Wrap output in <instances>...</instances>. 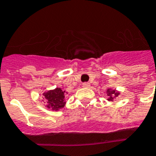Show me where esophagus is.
<instances>
[{
	"mask_svg": "<svg viewBox=\"0 0 156 156\" xmlns=\"http://www.w3.org/2000/svg\"><path fill=\"white\" fill-rule=\"evenodd\" d=\"M83 87H90V83H83Z\"/></svg>",
	"mask_w": 156,
	"mask_h": 156,
	"instance_id": "esophagus-1",
	"label": "esophagus"
}]
</instances>
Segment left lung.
I'll use <instances>...</instances> for the list:
<instances>
[{
    "label": "left lung",
    "mask_w": 156,
    "mask_h": 156,
    "mask_svg": "<svg viewBox=\"0 0 156 156\" xmlns=\"http://www.w3.org/2000/svg\"><path fill=\"white\" fill-rule=\"evenodd\" d=\"M108 95H109V101H112L113 98H116V96H118L119 93L116 92L115 90H108Z\"/></svg>",
    "instance_id": "left-lung-1"
}]
</instances>
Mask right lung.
Masks as SVG:
<instances>
[{
  "label": "right lung",
  "mask_w": 156,
  "mask_h": 156,
  "mask_svg": "<svg viewBox=\"0 0 156 156\" xmlns=\"http://www.w3.org/2000/svg\"><path fill=\"white\" fill-rule=\"evenodd\" d=\"M65 90H62L61 88H56L55 90H48V92L44 94L48 108L52 110H59L62 108L65 104Z\"/></svg>",
  "instance_id": "obj_1"
}]
</instances>
